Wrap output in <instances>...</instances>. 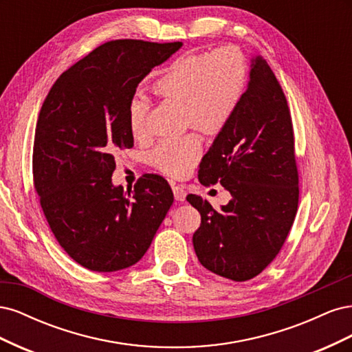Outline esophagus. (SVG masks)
<instances>
[{
  "label": "esophagus",
  "mask_w": 352,
  "mask_h": 352,
  "mask_svg": "<svg viewBox=\"0 0 352 352\" xmlns=\"http://www.w3.org/2000/svg\"><path fill=\"white\" fill-rule=\"evenodd\" d=\"M173 194L176 201H185L186 198V190L182 185H173Z\"/></svg>",
  "instance_id": "esophagus-1"
}]
</instances>
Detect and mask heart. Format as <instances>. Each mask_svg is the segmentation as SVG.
Listing matches in <instances>:
<instances>
[{
	"mask_svg": "<svg viewBox=\"0 0 352 352\" xmlns=\"http://www.w3.org/2000/svg\"><path fill=\"white\" fill-rule=\"evenodd\" d=\"M248 85V66L235 47L211 52H189L173 60L154 85L157 97L184 104L186 126L217 135L236 114ZM150 105L135 97L127 107L129 129L136 140L150 133ZM201 141L195 133L166 138L151 153L153 164L168 176H184L195 166Z\"/></svg>",
	"mask_w": 352,
	"mask_h": 352,
	"instance_id": "b5f03b06",
	"label": "heart"
}]
</instances>
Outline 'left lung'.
Masks as SVG:
<instances>
[{"label": "left lung", "mask_w": 352, "mask_h": 352, "mask_svg": "<svg viewBox=\"0 0 352 352\" xmlns=\"http://www.w3.org/2000/svg\"><path fill=\"white\" fill-rule=\"evenodd\" d=\"M198 179L232 195L219 211L186 197L201 214L192 236L199 263L235 282L255 278L282 250L300 198L291 111L263 57L252 60L239 109L202 157Z\"/></svg>", "instance_id": "1"}]
</instances>
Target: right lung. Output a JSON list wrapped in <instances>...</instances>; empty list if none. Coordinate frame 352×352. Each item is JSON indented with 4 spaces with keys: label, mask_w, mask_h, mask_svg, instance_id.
I'll list each match as a JSON object with an SVG mask.
<instances>
[{
    "label": "right lung",
    "mask_w": 352,
    "mask_h": 352,
    "mask_svg": "<svg viewBox=\"0 0 352 352\" xmlns=\"http://www.w3.org/2000/svg\"><path fill=\"white\" fill-rule=\"evenodd\" d=\"M180 47L105 42L63 73L42 104L35 190L57 242L85 269L117 272L140 261L173 204L162 176L144 175L127 192L111 176L116 153L133 146L127 107L136 87Z\"/></svg>",
    "instance_id": "1"
}]
</instances>
